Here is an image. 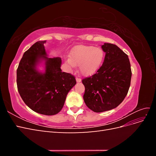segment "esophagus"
<instances>
[{"instance_id": "obj_1", "label": "esophagus", "mask_w": 156, "mask_h": 156, "mask_svg": "<svg viewBox=\"0 0 156 156\" xmlns=\"http://www.w3.org/2000/svg\"><path fill=\"white\" fill-rule=\"evenodd\" d=\"M76 81L77 82V83H80V82H81V79H80V78H76Z\"/></svg>"}]
</instances>
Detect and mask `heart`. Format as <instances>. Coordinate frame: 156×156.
Masks as SVG:
<instances>
[{
    "mask_svg": "<svg viewBox=\"0 0 156 156\" xmlns=\"http://www.w3.org/2000/svg\"><path fill=\"white\" fill-rule=\"evenodd\" d=\"M104 51L92 45H77L71 50L68 64L72 67L79 65L80 72L91 75L99 69L104 59Z\"/></svg>",
    "mask_w": 156,
    "mask_h": 156,
    "instance_id": "obj_1",
    "label": "heart"
}]
</instances>
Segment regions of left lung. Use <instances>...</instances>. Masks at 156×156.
I'll return each instance as SVG.
<instances>
[{"label":"left lung","instance_id":"1","mask_svg":"<svg viewBox=\"0 0 156 156\" xmlns=\"http://www.w3.org/2000/svg\"><path fill=\"white\" fill-rule=\"evenodd\" d=\"M101 48L105 53L102 66L92 76L82 81L85 88L84 103L96 112L119 106L128 92L131 78L128 56L112 44L105 43Z\"/></svg>","mask_w":156,"mask_h":156}]
</instances>
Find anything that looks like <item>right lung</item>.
Wrapping results in <instances>:
<instances>
[{"label":"right lung","mask_w":156,"mask_h":156,"mask_svg":"<svg viewBox=\"0 0 156 156\" xmlns=\"http://www.w3.org/2000/svg\"><path fill=\"white\" fill-rule=\"evenodd\" d=\"M45 43L37 41L23 54L17 69V84L28 107L36 112L51 116L62 109L76 81L72 75L62 72L60 57H48ZM41 64L42 72L38 69Z\"/></svg>","instance_id":"add662e5"}]
</instances>
